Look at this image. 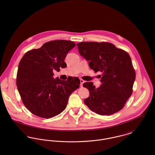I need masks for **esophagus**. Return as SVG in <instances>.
Returning <instances> with one entry per match:
<instances>
[{
	"label": "esophagus",
	"mask_w": 155,
	"mask_h": 155,
	"mask_svg": "<svg viewBox=\"0 0 155 155\" xmlns=\"http://www.w3.org/2000/svg\"><path fill=\"white\" fill-rule=\"evenodd\" d=\"M80 81H81V87H82L83 84L85 82V81H84L83 79H80Z\"/></svg>",
	"instance_id": "34e87169"
}]
</instances>
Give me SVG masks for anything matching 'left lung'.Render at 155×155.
Returning <instances> with one entry per match:
<instances>
[{
	"label": "left lung",
	"mask_w": 155,
	"mask_h": 155,
	"mask_svg": "<svg viewBox=\"0 0 155 155\" xmlns=\"http://www.w3.org/2000/svg\"><path fill=\"white\" fill-rule=\"evenodd\" d=\"M79 52L95 72L100 71L101 85L96 88L92 82L83 87L89 91L84 103L100 115H111L120 110L133 93L135 79L130 55L109 42H83L78 44Z\"/></svg>",
	"instance_id": "obj_1"
}]
</instances>
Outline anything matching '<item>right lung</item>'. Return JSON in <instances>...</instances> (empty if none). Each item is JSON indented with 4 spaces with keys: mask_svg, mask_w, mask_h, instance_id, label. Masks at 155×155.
Here are the masks:
<instances>
[{
    "mask_svg": "<svg viewBox=\"0 0 155 155\" xmlns=\"http://www.w3.org/2000/svg\"><path fill=\"white\" fill-rule=\"evenodd\" d=\"M76 44L66 40L48 42L27 51L20 61L17 86L25 107L33 114L49 119L64 110L70 94L79 88L80 80L54 79V70L67 66L64 59Z\"/></svg>",
    "mask_w": 155,
    "mask_h": 155,
    "instance_id": "1",
    "label": "right lung"
}]
</instances>
